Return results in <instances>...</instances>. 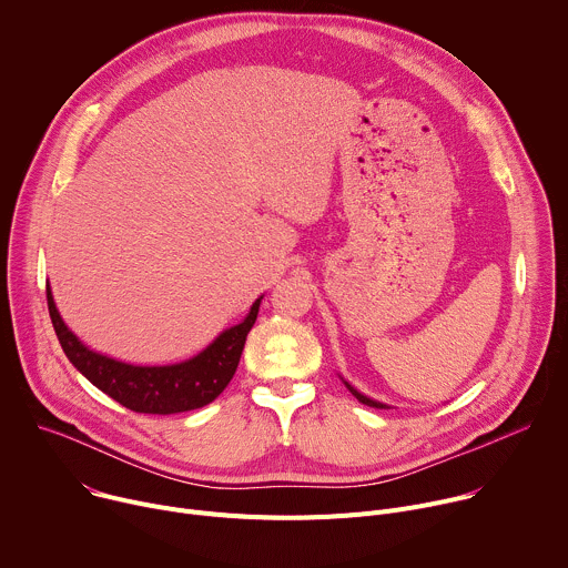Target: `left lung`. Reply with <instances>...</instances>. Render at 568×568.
Returning a JSON list of instances; mask_svg holds the SVG:
<instances>
[{
    "label": "left lung",
    "instance_id": "1",
    "mask_svg": "<svg viewBox=\"0 0 568 568\" xmlns=\"http://www.w3.org/2000/svg\"><path fill=\"white\" fill-rule=\"evenodd\" d=\"M342 382L346 384V388H348V390H351V393H353V395H355V397H357V399H359L362 404H366V407H375V409H390V407H388V404H384V402H377V399H373V397L364 395L362 390H357V388H355V386H353L351 382H346L344 377H342Z\"/></svg>",
    "mask_w": 568,
    "mask_h": 568
}]
</instances>
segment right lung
I'll return each mask as SVG.
<instances>
[{"label": "right lung", "mask_w": 568, "mask_h": 568, "mask_svg": "<svg viewBox=\"0 0 568 568\" xmlns=\"http://www.w3.org/2000/svg\"><path fill=\"white\" fill-rule=\"evenodd\" d=\"M261 298H256L250 314L237 326L220 333L197 355L175 364H130L99 353L78 339L62 321L51 287L47 285L51 323L67 359L125 409L156 416L200 409L226 388L256 323Z\"/></svg>", "instance_id": "add662e5"}]
</instances>
